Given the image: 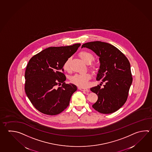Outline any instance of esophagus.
I'll list each match as a JSON object with an SVG mask.
<instances>
[{"label":"esophagus","instance_id":"esophagus-1","mask_svg":"<svg viewBox=\"0 0 152 152\" xmlns=\"http://www.w3.org/2000/svg\"><path fill=\"white\" fill-rule=\"evenodd\" d=\"M78 89L81 91H88V89L85 88H83V87H78Z\"/></svg>","mask_w":152,"mask_h":152}]
</instances>
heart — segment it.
<instances>
[{
    "mask_svg": "<svg viewBox=\"0 0 152 152\" xmlns=\"http://www.w3.org/2000/svg\"><path fill=\"white\" fill-rule=\"evenodd\" d=\"M79 56L86 63L89 64V68L92 70L96 68V64L91 63L94 60V56L91 53L86 51H82L79 53ZM71 61L72 58H68L63 63V68L65 71L69 72L71 70ZM91 78L90 74L86 72L84 74H76L70 77V81L72 83L77 86L84 87L87 86L88 81Z\"/></svg>",
    "mask_w": 152,
    "mask_h": 152,
    "instance_id": "heart-1",
    "label": "heart"
}]
</instances>
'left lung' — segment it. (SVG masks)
<instances>
[{
    "mask_svg": "<svg viewBox=\"0 0 152 152\" xmlns=\"http://www.w3.org/2000/svg\"><path fill=\"white\" fill-rule=\"evenodd\" d=\"M83 47L95 52L99 57L100 66L96 80L105 83L90 89L98 96L92 107L103 114L117 111L125 103L133 78L129 60L122 52L110 43L93 41L83 44Z\"/></svg>",
    "mask_w": 152,
    "mask_h": 152,
    "instance_id": "8db88e82",
    "label": "left lung"
}]
</instances>
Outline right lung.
<instances>
[{
	"label": "right lung",
	"mask_w": 152,
	"mask_h": 152,
	"mask_svg": "<svg viewBox=\"0 0 152 152\" xmlns=\"http://www.w3.org/2000/svg\"><path fill=\"white\" fill-rule=\"evenodd\" d=\"M80 43L53 47L35 55L27 65L25 90L35 108L45 115H56L69 106L77 86L66 84L63 63L77 51ZM63 84L57 88V85Z\"/></svg>",
	"instance_id": "add662e5"
}]
</instances>
